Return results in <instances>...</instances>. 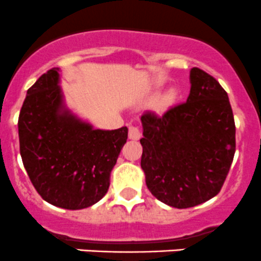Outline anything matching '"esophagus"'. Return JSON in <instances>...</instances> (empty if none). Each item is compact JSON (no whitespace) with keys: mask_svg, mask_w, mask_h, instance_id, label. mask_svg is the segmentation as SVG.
<instances>
[{"mask_svg":"<svg viewBox=\"0 0 261 261\" xmlns=\"http://www.w3.org/2000/svg\"><path fill=\"white\" fill-rule=\"evenodd\" d=\"M141 136H142V133H141V130H139V128L136 127V125H130L129 130H128V137H129V139L137 141V139L141 138Z\"/></svg>","mask_w":261,"mask_h":261,"instance_id":"obj_1","label":"esophagus"}]
</instances>
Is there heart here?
Masks as SVG:
<instances>
[{"label":"heart","instance_id":"b5f03b06","mask_svg":"<svg viewBox=\"0 0 261 261\" xmlns=\"http://www.w3.org/2000/svg\"><path fill=\"white\" fill-rule=\"evenodd\" d=\"M174 99H175V94L172 91H170V92H167V94H165L164 96L160 99V104L167 105V104H170V102H171Z\"/></svg>","mask_w":261,"mask_h":261}]
</instances>
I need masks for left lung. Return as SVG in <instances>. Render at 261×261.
I'll return each mask as SVG.
<instances>
[{
    "label": "left lung",
    "mask_w": 261,
    "mask_h": 261,
    "mask_svg": "<svg viewBox=\"0 0 261 261\" xmlns=\"http://www.w3.org/2000/svg\"><path fill=\"white\" fill-rule=\"evenodd\" d=\"M190 94L162 114H142L141 166L153 197L171 207H195L216 197L236 151L228 95L203 69L190 71Z\"/></svg>",
    "instance_id": "8db88e82"
}]
</instances>
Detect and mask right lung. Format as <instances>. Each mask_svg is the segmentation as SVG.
<instances>
[{"instance_id":"add662e5","label":"right lung","mask_w":261,"mask_h":261,"mask_svg":"<svg viewBox=\"0 0 261 261\" xmlns=\"http://www.w3.org/2000/svg\"><path fill=\"white\" fill-rule=\"evenodd\" d=\"M58 68L28 90L19 115L20 154L32 184L45 202L82 210L99 202L128 138V128L92 129L62 110Z\"/></svg>"}]
</instances>
